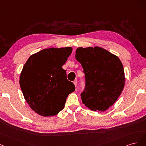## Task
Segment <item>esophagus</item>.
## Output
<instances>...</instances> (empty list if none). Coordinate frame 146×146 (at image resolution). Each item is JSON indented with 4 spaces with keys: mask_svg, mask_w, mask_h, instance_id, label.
Here are the masks:
<instances>
[{
    "mask_svg": "<svg viewBox=\"0 0 146 146\" xmlns=\"http://www.w3.org/2000/svg\"><path fill=\"white\" fill-rule=\"evenodd\" d=\"M73 83H74V84L75 87H76V86H77V85H78V81H77V79L74 80V81H73Z\"/></svg>",
    "mask_w": 146,
    "mask_h": 146,
    "instance_id": "34e87169",
    "label": "esophagus"
}]
</instances>
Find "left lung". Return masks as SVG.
<instances>
[{
    "instance_id": "1",
    "label": "left lung",
    "mask_w": 146,
    "mask_h": 146,
    "mask_svg": "<svg viewBox=\"0 0 146 146\" xmlns=\"http://www.w3.org/2000/svg\"><path fill=\"white\" fill-rule=\"evenodd\" d=\"M75 58L85 74L81 93L83 104L94 111H105L114 104L124 87L123 65L116 56L98 46L76 49Z\"/></svg>"
}]
</instances>
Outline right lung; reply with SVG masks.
<instances>
[{
	"label": "right lung",
	"instance_id": "add662e5",
	"mask_svg": "<svg viewBox=\"0 0 146 146\" xmlns=\"http://www.w3.org/2000/svg\"><path fill=\"white\" fill-rule=\"evenodd\" d=\"M72 52V47L44 49L31 55L23 66L21 90L31 109L39 115L58 114L68 95L74 91V85L62 67Z\"/></svg>",
	"mask_w": 146,
	"mask_h": 146
}]
</instances>
